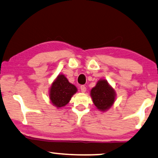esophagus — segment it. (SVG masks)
<instances>
[{
    "mask_svg": "<svg viewBox=\"0 0 158 158\" xmlns=\"http://www.w3.org/2000/svg\"><path fill=\"white\" fill-rule=\"evenodd\" d=\"M80 89H81V92H83V93H85V92H86V90H87V88H86L85 86H84V85H81V86Z\"/></svg>",
    "mask_w": 158,
    "mask_h": 158,
    "instance_id": "34e87169",
    "label": "esophagus"
}]
</instances>
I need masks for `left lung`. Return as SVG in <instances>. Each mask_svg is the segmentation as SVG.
Wrapping results in <instances>:
<instances>
[{
    "mask_svg": "<svg viewBox=\"0 0 158 158\" xmlns=\"http://www.w3.org/2000/svg\"><path fill=\"white\" fill-rule=\"evenodd\" d=\"M92 102L99 110H108L115 102L116 93L106 79H100L90 91Z\"/></svg>",
    "mask_w": 158,
    "mask_h": 158,
    "instance_id": "8db88e82",
    "label": "left lung"
}]
</instances>
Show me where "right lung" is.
I'll list each match as a JSON object with an SVG mask.
<instances>
[{"instance_id":"obj_1","label":"right lung","mask_w":158,"mask_h":158,"mask_svg":"<svg viewBox=\"0 0 158 158\" xmlns=\"http://www.w3.org/2000/svg\"><path fill=\"white\" fill-rule=\"evenodd\" d=\"M77 92V88L69 82L64 74H59L50 86V100L57 108H62L69 103Z\"/></svg>"}]
</instances>
